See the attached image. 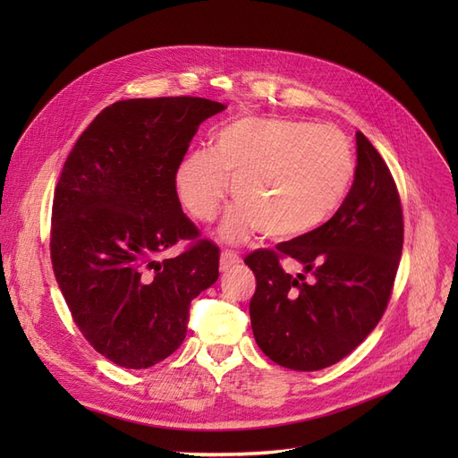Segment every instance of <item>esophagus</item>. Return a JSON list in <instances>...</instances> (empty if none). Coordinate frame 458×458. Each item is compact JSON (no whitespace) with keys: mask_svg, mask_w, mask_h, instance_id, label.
<instances>
[{"mask_svg":"<svg viewBox=\"0 0 458 458\" xmlns=\"http://www.w3.org/2000/svg\"><path fill=\"white\" fill-rule=\"evenodd\" d=\"M241 263V258L234 254V252H231V250H224L221 252V258H219V266H221V269L224 271H227V269H231V267H234V266H239Z\"/></svg>","mask_w":458,"mask_h":458,"instance_id":"obj_1","label":"esophagus"}]
</instances>
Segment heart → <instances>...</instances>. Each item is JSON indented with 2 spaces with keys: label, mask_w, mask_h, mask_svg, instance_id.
Instances as JSON below:
<instances>
[{
  "label": "heart",
  "mask_w": 458,
  "mask_h": 458,
  "mask_svg": "<svg viewBox=\"0 0 458 458\" xmlns=\"http://www.w3.org/2000/svg\"><path fill=\"white\" fill-rule=\"evenodd\" d=\"M353 172V150L340 130L248 116L217 131L212 150H189L174 172V189L192 219L210 221L233 179L239 200L221 219L219 239L241 242L263 231L269 239L288 241L338 210Z\"/></svg>",
  "instance_id": "heart-1"
}]
</instances>
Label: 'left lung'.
<instances>
[{
  "label": "left lung",
  "mask_w": 458,
  "mask_h": 458,
  "mask_svg": "<svg viewBox=\"0 0 458 458\" xmlns=\"http://www.w3.org/2000/svg\"><path fill=\"white\" fill-rule=\"evenodd\" d=\"M355 143V179L338 212L275 250L244 258L256 275V344L286 369L321 370L350 355L378 325L392 294L403 250L401 200L378 150L361 131ZM283 257L298 260L304 273L286 274Z\"/></svg>",
  "instance_id": "1"
}]
</instances>
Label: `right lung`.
<instances>
[{"mask_svg": "<svg viewBox=\"0 0 458 458\" xmlns=\"http://www.w3.org/2000/svg\"><path fill=\"white\" fill-rule=\"evenodd\" d=\"M227 106L200 97L106 106L68 155L53 199L51 261L74 323L123 369H148L183 344L189 306L219 276V248L199 241L174 172L204 120Z\"/></svg>", "mask_w": 458, "mask_h": 458, "instance_id": "obj_1", "label": "right lung"}]
</instances>
